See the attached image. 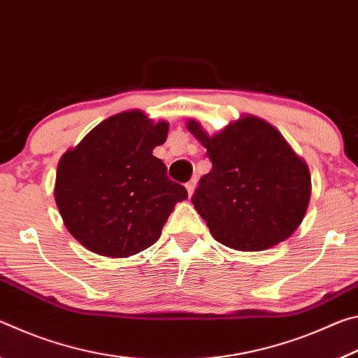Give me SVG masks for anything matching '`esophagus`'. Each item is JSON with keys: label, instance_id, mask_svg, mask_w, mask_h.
Wrapping results in <instances>:
<instances>
[{"label": "esophagus", "instance_id": "34e87169", "mask_svg": "<svg viewBox=\"0 0 358 358\" xmlns=\"http://www.w3.org/2000/svg\"><path fill=\"white\" fill-rule=\"evenodd\" d=\"M196 185H197V180L196 178H192L191 181H187V183H186V191H187V194H189V197L192 196L194 189H196Z\"/></svg>", "mask_w": 358, "mask_h": 358}]
</instances>
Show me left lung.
<instances>
[{"mask_svg": "<svg viewBox=\"0 0 358 358\" xmlns=\"http://www.w3.org/2000/svg\"><path fill=\"white\" fill-rule=\"evenodd\" d=\"M186 128L213 164L192 203L215 240L238 251H264L287 240L306 215L311 175L281 132L254 115L211 136L192 118Z\"/></svg>", "mask_w": 358, "mask_h": 358, "instance_id": "1", "label": "left lung"}]
</instances>
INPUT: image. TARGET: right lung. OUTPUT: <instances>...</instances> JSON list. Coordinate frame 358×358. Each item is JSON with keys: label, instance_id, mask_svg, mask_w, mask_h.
Masks as SVG:
<instances>
[{"label": "right lung", "instance_id": "add662e5", "mask_svg": "<svg viewBox=\"0 0 358 358\" xmlns=\"http://www.w3.org/2000/svg\"><path fill=\"white\" fill-rule=\"evenodd\" d=\"M169 123L142 110H126L93 128L62 156L55 201L66 229L99 256L123 259L161 237L185 186L167 177L153 148L167 138Z\"/></svg>", "mask_w": 358, "mask_h": 358}]
</instances>
